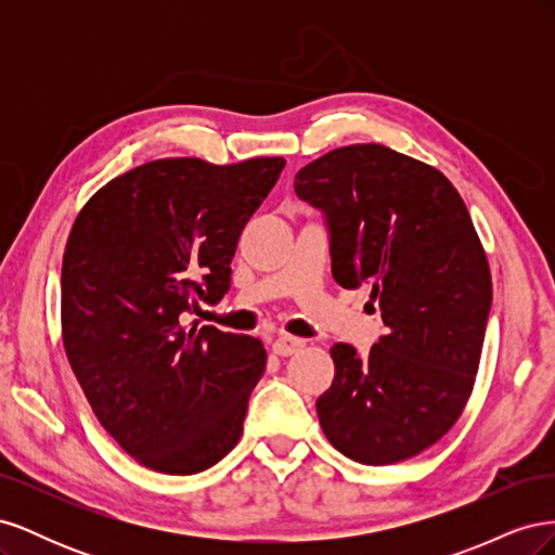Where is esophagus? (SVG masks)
<instances>
[{"label": "esophagus", "mask_w": 555, "mask_h": 555, "mask_svg": "<svg viewBox=\"0 0 555 555\" xmlns=\"http://www.w3.org/2000/svg\"><path fill=\"white\" fill-rule=\"evenodd\" d=\"M304 347H306V340L294 338V335H282V338H278L273 343V351H275L278 357H292V354H296L298 349H304Z\"/></svg>", "instance_id": "esophagus-1"}]
</instances>
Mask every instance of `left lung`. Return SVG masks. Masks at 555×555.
Returning a JSON list of instances; mask_svg holds the SVG:
<instances>
[{
    "mask_svg": "<svg viewBox=\"0 0 555 555\" xmlns=\"http://www.w3.org/2000/svg\"><path fill=\"white\" fill-rule=\"evenodd\" d=\"M294 190L326 212L333 280L371 287L386 326L367 357L331 347L319 426L359 463L408 461L442 440L473 396L493 298L483 245L444 173L379 143L331 150Z\"/></svg>",
    "mask_w": 555,
    "mask_h": 555,
    "instance_id": "obj_1",
    "label": "left lung"
}]
</instances>
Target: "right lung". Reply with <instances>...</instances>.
I'll return each instance as SVG.
<instances>
[{
    "label": "right lung",
    "instance_id": "1",
    "mask_svg": "<svg viewBox=\"0 0 555 555\" xmlns=\"http://www.w3.org/2000/svg\"><path fill=\"white\" fill-rule=\"evenodd\" d=\"M282 157L217 166L171 157L106 182L62 259V343L99 424L164 475L208 469L238 444L266 371L259 338L182 326L229 289L241 231Z\"/></svg>",
    "mask_w": 555,
    "mask_h": 555
}]
</instances>
